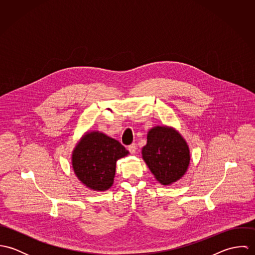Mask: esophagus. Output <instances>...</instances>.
I'll return each mask as SVG.
<instances>
[{
  "label": "esophagus",
  "instance_id": "obj_1",
  "mask_svg": "<svg viewBox=\"0 0 255 255\" xmlns=\"http://www.w3.org/2000/svg\"><path fill=\"white\" fill-rule=\"evenodd\" d=\"M128 151H129L131 154H135V153H136V150H137L136 145H135L134 143H132V144H130V145L128 146Z\"/></svg>",
  "mask_w": 255,
  "mask_h": 255
}]
</instances>
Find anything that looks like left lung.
<instances>
[{
    "instance_id": "8db88e82",
    "label": "left lung",
    "mask_w": 255,
    "mask_h": 255,
    "mask_svg": "<svg viewBox=\"0 0 255 255\" xmlns=\"http://www.w3.org/2000/svg\"><path fill=\"white\" fill-rule=\"evenodd\" d=\"M142 158L155 179L163 185L179 181L190 162L189 148L182 135L173 128L160 126L148 131Z\"/></svg>"
}]
</instances>
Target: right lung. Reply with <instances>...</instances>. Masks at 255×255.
Wrapping results in <instances>:
<instances>
[{
  "instance_id": "1",
  "label": "right lung",
  "mask_w": 255,
  "mask_h": 255,
  "mask_svg": "<svg viewBox=\"0 0 255 255\" xmlns=\"http://www.w3.org/2000/svg\"><path fill=\"white\" fill-rule=\"evenodd\" d=\"M128 154L118 140L100 131H88L73 149L74 174L88 188L105 191L113 185L117 161Z\"/></svg>"
}]
</instances>
